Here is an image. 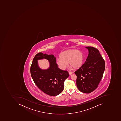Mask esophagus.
I'll return each mask as SVG.
<instances>
[{
  "label": "esophagus",
  "instance_id": "obj_1",
  "mask_svg": "<svg viewBox=\"0 0 121 121\" xmlns=\"http://www.w3.org/2000/svg\"><path fill=\"white\" fill-rule=\"evenodd\" d=\"M69 74L70 75H72V72H69Z\"/></svg>",
  "mask_w": 121,
  "mask_h": 121
}]
</instances>
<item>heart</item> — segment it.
<instances>
[{
	"mask_svg": "<svg viewBox=\"0 0 121 121\" xmlns=\"http://www.w3.org/2000/svg\"><path fill=\"white\" fill-rule=\"evenodd\" d=\"M61 57L58 58L56 62L60 68L64 70L69 65L75 68L82 66L83 63L84 56L82 52L76 49H69L63 52L61 54Z\"/></svg>",
	"mask_w": 121,
	"mask_h": 121,
	"instance_id": "b5f03b06",
	"label": "heart"
}]
</instances>
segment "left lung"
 I'll return each instance as SVG.
<instances>
[{"label":"left lung","mask_w":121,"mask_h":121,"mask_svg":"<svg viewBox=\"0 0 121 121\" xmlns=\"http://www.w3.org/2000/svg\"><path fill=\"white\" fill-rule=\"evenodd\" d=\"M88 55L84 63L74 72L76 85L81 92L89 93L96 89L103 77L105 63L96 48L85 47Z\"/></svg>","instance_id":"1"}]
</instances>
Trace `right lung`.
Listing matches in <instances>:
<instances>
[{"label": "right lung", "mask_w": 121, "mask_h": 121, "mask_svg": "<svg viewBox=\"0 0 121 121\" xmlns=\"http://www.w3.org/2000/svg\"><path fill=\"white\" fill-rule=\"evenodd\" d=\"M45 59L49 61V67L43 70L38 64V60ZM32 78L37 87L43 92L51 96H56L62 92L64 81L69 74L66 71L58 67L54 55L39 53L33 59L30 67Z\"/></svg>", "instance_id": "1"}]
</instances>
